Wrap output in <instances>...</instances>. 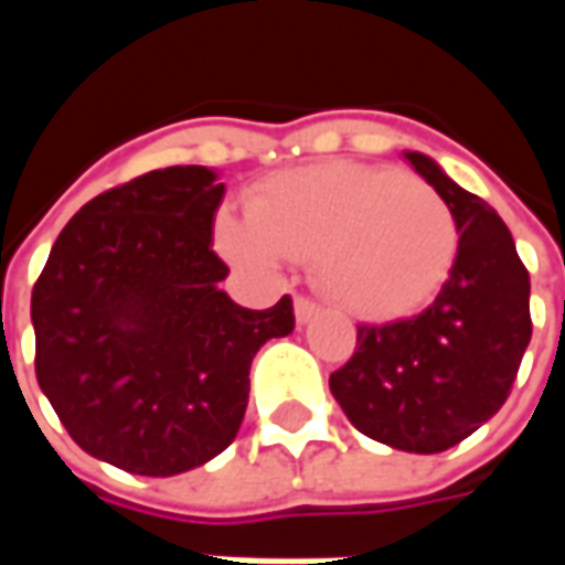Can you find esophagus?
<instances>
[{
    "label": "esophagus",
    "instance_id": "34e87169",
    "mask_svg": "<svg viewBox=\"0 0 565 565\" xmlns=\"http://www.w3.org/2000/svg\"><path fill=\"white\" fill-rule=\"evenodd\" d=\"M294 311H296V320H299V323H311V320L320 315V306L318 302H311V299H306V296H296Z\"/></svg>",
    "mask_w": 565,
    "mask_h": 565
}]
</instances>
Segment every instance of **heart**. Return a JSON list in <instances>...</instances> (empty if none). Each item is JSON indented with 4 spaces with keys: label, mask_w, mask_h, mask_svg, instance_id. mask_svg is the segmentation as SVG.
Returning a JSON list of instances; mask_svg holds the SVG:
<instances>
[{
    "label": "heart",
    "mask_w": 565,
    "mask_h": 565,
    "mask_svg": "<svg viewBox=\"0 0 565 565\" xmlns=\"http://www.w3.org/2000/svg\"><path fill=\"white\" fill-rule=\"evenodd\" d=\"M214 242L250 271L315 259L332 302L366 320L424 308L457 259V221L433 186L391 166L323 162L271 174L250 193L247 214L221 211Z\"/></svg>",
    "instance_id": "b5f03b06"
}]
</instances>
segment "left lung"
<instances>
[{
  "label": "left lung",
  "mask_w": 565,
  "mask_h": 565,
  "mask_svg": "<svg viewBox=\"0 0 565 565\" xmlns=\"http://www.w3.org/2000/svg\"><path fill=\"white\" fill-rule=\"evenodd\" d=\"M405 160L454 211L460 245L433 306L384 327H356V351L330 375L348 420L381 445L438 454L497 415L533 335L530 271L497 211L433 157Z\"/></svg>",
  "instance_id": "1"
}]
</instances>
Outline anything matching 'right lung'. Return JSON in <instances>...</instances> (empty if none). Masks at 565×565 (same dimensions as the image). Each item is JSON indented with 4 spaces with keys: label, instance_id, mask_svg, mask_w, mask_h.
I'll use <instances>...</instances> for the list:
<instances>
[{
    "label": "right lung",
    "instance_id": "1",
    "mask_svg": "<svg viewBox=\"0 0 565 565\" xmlns=\"http://www.w3.org/2000/svg\"><path fill=\"white\" fill-rule=\"evenodd\" d=\"M223 193L209 166L105 190L32 287L39 387L78 448L124 472L169 478L230 448L254 356L296 327L290 296L250 311L221 290Z\"/></svg>",
    "mask_w": 565,
    "mask_h": 565
}]
</instances>
